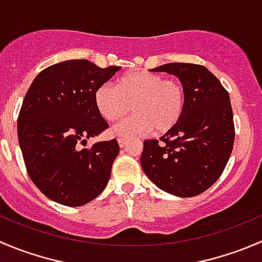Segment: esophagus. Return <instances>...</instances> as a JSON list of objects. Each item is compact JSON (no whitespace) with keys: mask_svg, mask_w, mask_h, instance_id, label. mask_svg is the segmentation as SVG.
I'll return each mask as SVG.
<instances>
[{"mask_svg":"<svg viewBox=\"0 0 262 262\" xmlns=\"http://www.w3.org/2000/svg\"><path fill=\"white\" fill-rule=\"evenodd\" d=\"M118 143L120 147H124L126 144V139L125 138H118Z\"/></svg>","mask_w":262,"mask_h":262,"instance_id":"esophagus-1","label":"esophagus"}]
</instances>
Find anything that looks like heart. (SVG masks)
<instances>
[{
  "label": "heart",
  "instance_id": "b5f03b06",
  "mask_svg": "<svg viewBox=\"0 0 262 262\" xmlns=\"http://www.w3.org/2000/svg\"><path fill=\"white\" fill-rule=\"evenodd\" d=\"M185 88L175 78L151 72H134L123 75L116 87L110 83L100 85L95 93L98 113L108 121L129 118L116 123L113 133L121 137L144 136L152 132L165 133L182 119L185 108Z\"/></svg>",
  "mask_w": 262,
  "mask_h": 262
}]
</instances>
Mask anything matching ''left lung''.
I'll use <instances>...</instances> for the list:
<instances>
[{"label": "left lung", "mask_w": 262, "mask_h": 262, "mask_svg": "<svg viewBox=\"0 0 262 262\" xmlns=\"http://www.w3.org/2000/svg\"><path fill=\"white\" fill-rule=\"evenodd\" d=\"M152 72L179 78L185 88V108L179 123L159 139L143 142L141 165L165 192L193 197L220 178L234 144V121L229 93L207 68L170 62Z\"/></svg>", "instance_id": "1"}]
</instances>
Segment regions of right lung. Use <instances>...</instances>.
Returning <instances> with one entry per match:
<instances>
[{
	"label": "right lung",
	"mask_w": 262,
	"mask_h": 262,
	"mask_svg": "<svg viewBox=\"0 0 262 262\" xmlns=\"http://www.w3.org/2000/svg\"><path fill=\"white\" fill-rule=\"evenodd\" d=\"M120 70L88 60L55 63L30 84L17 118V138L35 187L52 201L77 207L102 193L119 154L116 139L82 148L108 124L95 93Z\"/></svg>",
	"instance_id": "1"
}]
</instances>
